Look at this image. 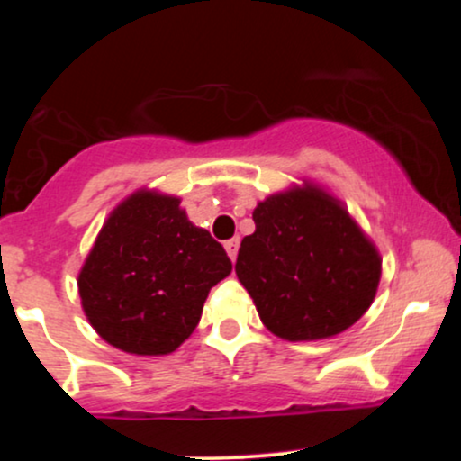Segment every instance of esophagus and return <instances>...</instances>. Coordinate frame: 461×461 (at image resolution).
<instances>
[{
	"instance_id": "esophagus-1",
	"label": "esophagus",
	"mask_w": 461,
	"mask_h": 461,
	"mask_svg": "<svg viewBox=\"0 0 461 461\" xmlns=\"http://www.w3.org/2000/svg\"><path fill=\"white\" fill-rule=\"evenodd\" d=\"M238 247H240V238H238V236L230 238V240H225V251H227V256L231 258V260H236Z\"/></svg>"
}]
</instances>
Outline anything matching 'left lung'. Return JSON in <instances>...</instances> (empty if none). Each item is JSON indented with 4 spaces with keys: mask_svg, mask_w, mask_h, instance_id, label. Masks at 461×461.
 <instances>
[{
    "mask_svg": "<svg viewBox=\"0 0 461 461\" xmlns=\"http://www.w3.org/2000/svg\"><path fill=\"white\" fill-rule=\"evenodd\" d=\"M253 223L238 249L236 275L275 336H336L373 303L379 253L325 193L273 194L253 210Z\"/></svg>",
    "mask_w": 461,
    "mask_h": 461,
    "instance_id": "8db88e82",
    "label": "left lung"
}]
</instances>
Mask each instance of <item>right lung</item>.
Instances as JSON below:
<instances>
[{
	"label": "right lung",
	"mask_w": 461,
	"mask_h": 461,
	"mask_svg": "<svg viewBox=\"0 0 461 461\" xmlns=\"http://www.w3.org/2000/svg\"><path fill=\"white\" fill-rule=\"evenodd\" d=\"M230 273L223 245L190 223L179 199L136 193L105 221L77 285L105 342L164 356L193 333L210 288Z\"/></svg>",
	"instance_id": "right-lung-1"
}]
</instances>
